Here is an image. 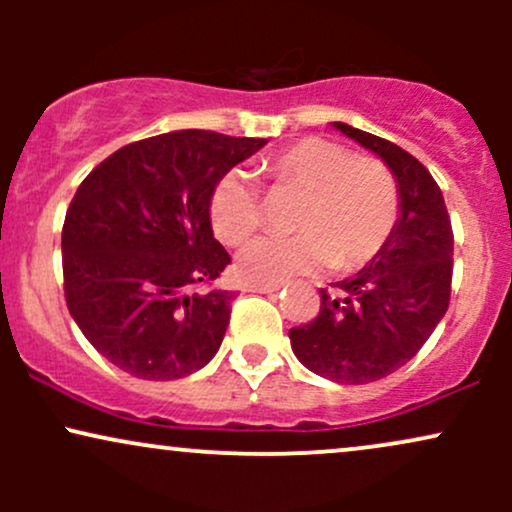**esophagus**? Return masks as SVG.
<instances>
[{
    "mask_svg": "<svg viewBox=\"0 0 512 512\" xmlns=\"http://www.w3.org/2000/svg\"><path fill=\"white\" fill-rule=\"evenodd\" d=\"M248 291H252V293H276V291H281V284H272V286L252 284V286H248Z\"/></svg>",
    "mask_w": 512,
    "mask_h": 512,
    "instance_id": "esophagus-1",
    "label": "esophagus"
}]
</instances>
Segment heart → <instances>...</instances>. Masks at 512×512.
<instances>
[{"mask_svg":"<svg viewBox=\"0 0 512 512\" xmlns=\"http://www.w3.org/2000/svg\"><path fill=\"white\" fill-rule=\"evenodd\" d=\"M272 192H296L289 214L293 236L257 238L238 255L248 284H284L330 262L354 272L380 255L397 226L395 175L378 158L354 156L322 137L298 139L262 161ZM209 219L226 245L245 243L262 223L260 192L243 170H228L209 197Z\"/></svg>","mask_w":512,"mask_h":512,"instance_id":"b5f03b06","label":"heart"}]
</instances>
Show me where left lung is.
Returning a JSON list of instances; mask_svg holds the SVG:
<instances>
[{"label":"left lung","instance_id":"obj_1","mask_svg":"<svg viewBox=\"0 0 512 512\" xmlns=\"http://www.w3.org/2000/svg\"><path fill=\"white\" fill-rule=\"evenodd\" d=\"M383 158L399 190V219L380 255L361 272L320 291V313L289 332L305 368L342 385L395 373L419 354L443 320L452 284V226L433 175L397 144L332 122Z\"/></svg>","mask_w":512,"mask_h":512}]
</instances>
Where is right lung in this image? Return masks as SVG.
<instances>
[{
    "label": "right lung",
    "instance_id": "1",
    "mask_svg": "<svg viewBox=\"0 0 512 512\" xmlns=\"http://www.w3.org/2000/svg\"><path fill=\"white\" fill-rule=\"evenodd\" d=\"M267 139L180 129L117 149L79 185L62 226L64 298L84 337L142 380L204 368L233 291H197L231 264L214 238L216 180Z\"/></svg>",
    "mask_w": 512,
    "mask_h": 512
}]
</instances>
